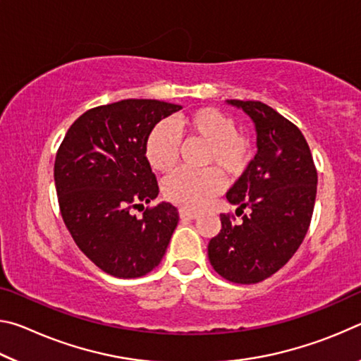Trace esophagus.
Listing matches in <instances>:
<instances>
[{
    "label": "esophagus",
    "mask_w": 361,
    "mask_h": 361,
    "mask_svg": "<svg viewBox=\"0 0 361 361\" xmlns=\"http://www.w3.org/2000/svg\"><path fill=\"white\" fill-rule=\"evenodd\" d=\"M199 213L192 212V210H186V209H180V218L181 219H194L197 218Z\"/></svg>",
    "instance_id": "1"
}]
</instances>
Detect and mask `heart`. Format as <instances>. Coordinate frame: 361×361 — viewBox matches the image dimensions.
I'll return each mask as SVG.
<instances>
[{
    "mask_svg": "<svg viewBox=\"0 0 361 361\" xmlns=\"http://www.w3.org/2000/svg\"><path fill=\"white\" fill-rule=\"evenodd\" d=\"M178 129L189 138L205 143L202 164L207 169L178 170L164 181L166 199L185 209H202L223 189L218 170L228 176L245 172L253 157V143L235 130V122L216 108L194 109L178 119ZM180 133L170 122H159L149 130L145 142V154L149 166L159 173H169L180 159Z\"/></svg>",
    "mask_w": 361,
    "mask_h": 361,
    "instance_id": "1",
    "label": "heart"
}]
</instances>
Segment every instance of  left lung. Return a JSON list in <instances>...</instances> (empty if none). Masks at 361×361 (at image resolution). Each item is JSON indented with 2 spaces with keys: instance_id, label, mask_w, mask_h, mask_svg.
Masks as SVG:
<instances>
[{
  "instance_id": "1",
  "label": "left lung",
  "mask_w": 361,
  "mask_h": 361,
  "mask_svg": "<svg viewBox=\"0 0 361 361\" xmlns=\"http://www.w3.org/2000/svg\"><path fill=\"white\" fill-rule=\"evenodd\" d=\"M256 126L258 152L226 197L248 209L242 223L221 213L209 242L213 269L232 283H258L276 274L301 245L312 219L317 169L301 130L276 109L253 100H228Z\"/></svg>"
}]
</instances>
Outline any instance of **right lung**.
Returning <instances> with one entry per match:
<instances>
[{
    "mask_svg": "<svg viewBox=\"0 0 361 361\" xmlns=\"http://www.w3.org/2000/svg\"><path fill=\"white\" fill-rule=\"evenodd\" d=\"M181 109L173 103L129 99L95 106L73 122L57 151L54 180L63 223L79 250L119 279L146 276L162 261L178 224L157 197L145 142L159 121Z\"/></svg>",
    "mask_w": 361,
    "mask_h": 361,
    "instance_id": "add662e5",
    "label": "right lung"
}]
</instances>
